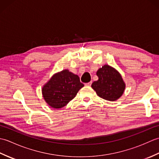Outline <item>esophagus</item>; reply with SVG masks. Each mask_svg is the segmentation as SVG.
I'll return each mask as SVG.
<instances>
[{"label": "esophagus", "mask_w": 159, "mask_h": 159, "mask_svg": "<svg viewBox=\"0 0 159 159\" xmlns=\"http://www.w3.org/2000/svg\"><path fill=\"white\" fill-rule=\"evenodd\" d=\"M92 81L89 82V83H85V85L86 86H91V85H92Z\"/></svg>", "instance_id": "obj_1"}]
</instances>
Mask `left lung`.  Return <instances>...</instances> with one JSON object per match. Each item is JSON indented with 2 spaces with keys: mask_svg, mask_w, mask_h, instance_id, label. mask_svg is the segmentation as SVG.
<instances>
[{
  "mask_svg": "<svg viewBox=\"0 0 159 159\" xmlns=\"http://www.w3.org/2000/svg\"><path fill=\"white\" fill-rule=\"evenodd\" d=\"M98 80L94 81L92 87L102 98L115 101L122 95L126 85L121 74L109 65H104L97 71Z\"/></svg>",
  "mask_w": 159,
  "mask_h": 159,
  "instance_id": "8db88e82",
  "label": "left lung"
}]
</instances>
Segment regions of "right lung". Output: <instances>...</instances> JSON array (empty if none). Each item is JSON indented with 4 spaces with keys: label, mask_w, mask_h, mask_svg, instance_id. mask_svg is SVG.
Masks as SVG:
<instances>
[{
    "label": "right lung",
    "mask_w": 159,
    "mask_h": 159,
    "mask_svg": "<svg viewBox=\"0 0 159 159\" xmlns=\"http://www.w3.org/2000/svg\"><path fill=\"white\" fill-rule=\"evenodd\" d=\"M84 86L76 74L64 70L56 73L42 87L43 98L54 109L65 107Z\"/></svg>",
    "instance_id": "right-lung-1"
}]
</instances>
